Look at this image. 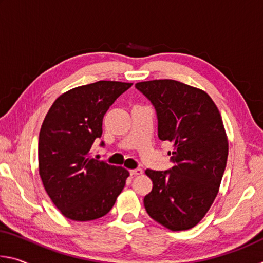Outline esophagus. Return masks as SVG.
I'll use <instances>...</instances> for the list:
<instances>
[{"instance_id":"esophagus-1","label":"esophagus","mask_w":263,"mask_h":263,"mask_svg":"<svg viewBox=\"0 0 263 263\" xmlns=\"http://www.w3.org/2000/svg\"><path fill=\"white\" fill-rule=\"evenodd\" d=\"M130 174H131V175H140V174H142V169H140V168L131 169Z\"/></svg>"}]
</instances>
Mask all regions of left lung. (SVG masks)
Returning <instances> with one entry per match:
<instances>
[{
	"mask_svg": "<svg viewBox=\"0 0 263 263\" xmlns=\"http://www.w3.org/2000/svg\"><path fill=\"white\" fill-rule=\"evenodd\" d=\"M152 102L158 137L173 142L172 169H146L153 188L145 196L149 217L171 231L193 229L211 208L219 191L229 140L219 110L202 89L175 80L136 83Z\"/></svg>",
	"mask_w": 263,
	"mask_h": 263,
	"instance_id": "1",
	"label": "left lung"
}]
</instances>
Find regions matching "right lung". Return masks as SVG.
Listing matches in <instances>:
<instances>
[{
  "instance_id": "obj_1",
  "label": "right lung",
  "mask_w": 263,
  "mask_h": 263,
  "mask_svg": "<svg viewBox=\"0 0 263 263\" xmlns=\"http://www.w3.org/2000/svg\"><path fill=\"white\" fill-rule=\"evenodd\" d=\"M132 83L97 81L61 94L39 132L38 168L48 197L66 218L89 221L114 206L130 175L127 169L90 157L102 122ZM103 145V142H102Z\"/></svg>"
}]
</instances>
